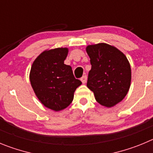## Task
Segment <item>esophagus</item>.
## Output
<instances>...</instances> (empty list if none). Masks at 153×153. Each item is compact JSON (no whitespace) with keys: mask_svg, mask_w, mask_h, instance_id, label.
<instances>
[{"mask_svg":"<svg viewBox=\"0 0 153 153\" xmlns=\"http://www.w3.org/2000/svg\"><path fill=\"white\" fill-rule=\"evenodd\" d=\"M81 81H82V82L83 84H85L87 82V76L86 75H84V76H82V78H81Z\"/></svg>","mask_w":153,"mask_h":153,"instance_id":"34e87169","label":"esophagus"}]
</instances>
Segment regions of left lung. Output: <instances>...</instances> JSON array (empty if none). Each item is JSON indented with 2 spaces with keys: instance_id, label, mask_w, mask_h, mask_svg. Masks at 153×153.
Returning <instances> with one entry per match:
<instances>
[{
  "instance_id": "obj_1",
  "label": "left lung",
  "mask_w": 153,
  "mask_h": 153,
  "mask_svg": "<svg viewBox=\"0 0 153 153\" xmlns=\"http://www.w3.org/2000/svg\"><path fill=\"white\" fill-rule=\"evenodd\" d=\"M86 52L91 65L87 86L100 105L114 107L124 98L130 89V62L121 51L104 42L89 45Z\"/></svg>"
}]
</instances>
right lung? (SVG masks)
<instances>
[{
  "label": "right lung",
  "instance_id": "1",
  "mask_svg": "<svg viewBox=\"0 0 153 153\" xmlns=\"http://www.w3.org/2000/svg\"><path fill=\"white\" fill-rule=\"evenodd\" d=\"M68 53V48L62 47L43 51L30 69V84L37 98L54 111L66 108L73 100L75 91L82 85L74 77L71 67L64 64Z\"/></svg>",
  "mask_w": 153,
  "mask_h": 153
}]
</instances>
